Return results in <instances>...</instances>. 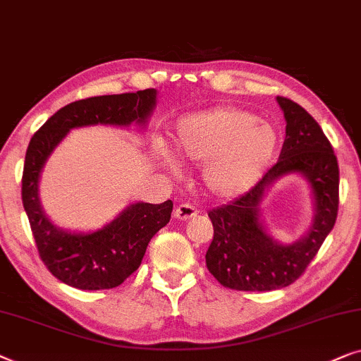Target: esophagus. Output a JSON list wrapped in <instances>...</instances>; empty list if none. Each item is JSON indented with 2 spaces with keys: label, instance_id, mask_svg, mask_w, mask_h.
<instances>
[{
  "label": "esophagus",
  "instance_id": "34e87169",
  "mask_svg": "<svg viewBox=\"0 0 361 361\" xmlns=\"http://www.w3.org/2000/svg\"><path fill=\"white\" fill-rule=\"evenodd\" d=\"M197 215V208L190 205V203H180L179 207L176 208L174 212V216L177 219H180V221H184V219H189V218H193Z\"/></svg>",
  "mask_w": 361,
  "mask_h": 361
}]
</instances>
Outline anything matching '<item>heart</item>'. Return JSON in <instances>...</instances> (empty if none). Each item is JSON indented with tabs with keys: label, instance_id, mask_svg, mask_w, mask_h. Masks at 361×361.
<instances>
[{
	"label": "heart",
	"instance_id": "1",
	"mask_svg": "<svg viewBox=\"0 0 361 361\" xmlns=\"http://www.w3.org/2000/svg\"><path fill=\"white\" fill-rule=\"evenodd\" d=\"M171 148L182 163H203L202 180L208 192L231 198L264 176L279 149V135L252 112L216 107L182 117L171 135ZM156 154L169 169L177 168L166 146H158Z\"/></svg>",
	"mask_w": 361,
	"mask_h": 361
}]
</instances>
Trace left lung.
<instances>
[{"instance_id": "left-lung-1", "label": "left lung", "mask_w": 361, "mask_h": 361, "mask_svg": "<svg viewBox=\"0 0 361 361\" xmlns=\"http://www.w3.org/2000/svg\"><path fill=\"white\" fill-rule=\"evenodd\" d=\"M286 122V137L275 166L249 192L208 212L213 241L207 267L223 286L239 291L285 288L302 271L332 231L338 210V164L319 123L300 104L276 97ZM300 173L310 184L315 216L305 237L291 245L269 236L259 219L264 192L280 176Z\"/></svg>"}]
</instances>
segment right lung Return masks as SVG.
I'll list each match as a JSON object with an SVG mask.
<instances>
[{"mask_svg": "<svg viewBox=\"0 0 361 361\" xmlns=\"http://www.w3.org/2000/svg\"><path fill=\"white\" fill-rule=\"evenodd\" d=\"M156 90L97 96L61 107L30 140L23 172V203L39 255L50 274L78 290L122 285L142 264L148 243L169 223L172 202H137L96 231H66L45 215L39 197L42 169L73 128L90 125L143 127L156 107Z\"/></svg>", "mask_w": 361, "mask_h": 361, "instance_id": "obj_1", "label": "right lung"}]
</instances>
